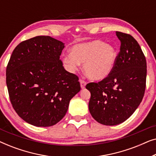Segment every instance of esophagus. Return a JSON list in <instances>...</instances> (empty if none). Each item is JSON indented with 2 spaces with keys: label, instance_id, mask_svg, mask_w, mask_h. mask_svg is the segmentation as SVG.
Returning a JSON list of instances; mask_svg holds the SVG:
<instances>
[{
  "label": "esophagus",
  "instance_id": "34e87169",
  "mask_svg": "<svg viewBox=\"0 0 156 156\" xmlns=\"http://www.w3.org/2000/svg\"><path fill=\"white\" fill-rule=\"evenodd\" d=\"M80 82L81 88L84 89L85 88V86H86V84H87V82H85L84 80H80Z\"/></svg>",
  "mask_w": 156,
  "mask_h": 156
}]
</instances>
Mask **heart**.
I'll return each instance as SVG.
<instances>
[{
  "mask_svg": "<svg viewBox=\"0 0 156 156\" xmlns=\"http://www.w3.org/2000/svg\"><path fill=\"white\" fill-rule=\"evenodd\" d=\"M116 58L114 47L97 40L74 45L71 53L64 56L62 61L69 72H75L80 62H84L87 76L93 80H101L112 72Z\"/></svg>",
  "mask_w": 156,
  "mask_h": 156,
  "instance_id": "1",
  "label": "heart"
}]
</instances>
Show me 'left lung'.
Wrapping results in <instances>:
<instances>
[{"label":"left lung","instance_id":"1","mask_svg":"<svg viewBox=\"0 0 156 156\" xmlns=\"http://www.w3.org/2000/svg\"><path fill=\"white\" fill-rule=\"evenodd\" d=\"M120 52L112 72L98 83L91 82L89 112L106 126L123 123L136 110L144 98L146 83V60L138 42L129 34L116 32Z\"/></svg>","mask_w":156,"mask_h":156}]
</instances>
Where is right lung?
Listing matches in <instances>:
<instances>
[{
	"label": "right lung",
	"instance_id": "right-lung-1",
	"mask_svg": "<svg viewBox=\"0 0 156 156\" xmlns=\"http://www.w3.org/2000/svg\"><path fill=\"white\" fill-rule=\"evenodd\" d=\"M64 44L50 36H37L20 42L10 56L6 68L10 100L30 124H56L80 91L78 76L66 71L59 59Z\"/></svg>",
	"mask_w": 156,
	"mask_h": 156
}]
</instances>
